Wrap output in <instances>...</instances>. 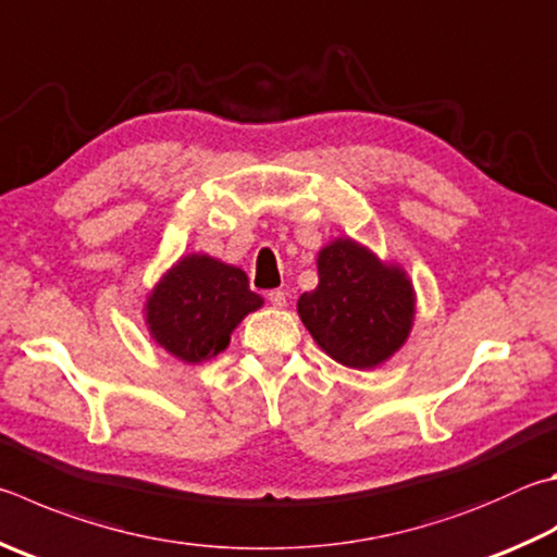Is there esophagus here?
<instances>
[{"instance_id": "obj_1", "label": "esophagus", "mask_w": 557, "mask_h": 557, "mask_svg": "<svg viewBox=\"0 0 557 557\" xmlns=\"http://www.w3.org/2000/svg\"><path fill=\"white\" fill-rule=\"evenodd\" d=\"M268 301H270L272 307H277V309L287 307V297H285V292H282V289H270L268 292Z\"/></svg>"}]
</instances>
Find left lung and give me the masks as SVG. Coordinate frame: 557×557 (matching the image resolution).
<instances>
[{"mask_svg": "<svg viewBox=\"0 0 557 557\" xmlns=\"http://www.w3.org/2000/svg\"><path fill=\"white\" fill-rule=\"evenodd\" d=\"M319 287L297 311L313 341L346 368L368 370L394 356L413 321V289L397 265H382L368 248L338 238L319 252Z\"/></svg>", "mask_w": 557, "mask_h": 557, "instance_id": "1", "label": "left lung"}]
</instances>
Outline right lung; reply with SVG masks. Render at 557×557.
Wrapping results in <instances>:
<instances>
[{"instance_id":"right-lung-1","label":"right lung","mask_w":557,"mask_h":557,"mask_svg":"<svg viewBox=\"0 0 557 557\" xmlns=\"http://www.w3.org/2000/svg\"><path fill=\"white\" fill-rule=\"evenodd\" d=\"M262 307L244 270L209 256H187L170 268L146 301L150 336L175 358L201 362L228 346L246 313Z\"/></svg>"}]
</instances>
